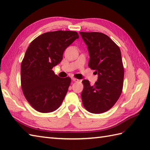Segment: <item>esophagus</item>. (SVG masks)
Listing matches in <instances>:
<instances>
[{"mask_svg": "<svg viewBox=\"0 0 150 150\" xmlns=\"http://www.w3.org/2000/svg\"><path fill=\"white\" fill-rule=\"evenodd\" d=\"M71 80H72L73 81H74V82H78V81H79V79H76V78H74V77H72V78H71Z\"/></svg>", "mask_w": 150, "mask_h": 150, "instance_id": "esophagus-1", "label": "esophagus"}]
</instances>
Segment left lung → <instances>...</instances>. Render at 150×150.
I'll return each mask as SVG.
<instances>
[{
    "mask_svg": "<svg viewBox=\"0 0 150 150\" xmlns=\"http://www.w3.org/2000/svg\"><path fill=\"white\" fill-rule=\"evenodd\" d=\"M90 55L88 66L95 70L98 79L93 86L82 81V104L92 113L110 110L120 97L124 71L119 47L103 33L80 32Z\"/></svg>",
    "mask_w": 150,
    "mask_h": 150,
    "instance_id": "obj_1",
    "label": "left lung"
}]
</instances>
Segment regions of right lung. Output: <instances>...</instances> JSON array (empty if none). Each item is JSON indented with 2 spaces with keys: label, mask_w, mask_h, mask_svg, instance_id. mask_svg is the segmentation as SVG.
Returning a JSON list of instances; mask_svg holds the SVG:
<instances>
[{
  "label": "right lung",
  "mask_w": 150,
  "mask_h": 150,
  "mask_svg": "<svg viewBox=\"0 0 150 150\" xmlns=\"http://www.w3.org/2000/svg\"><path fill=\"white\" fill-rule=\"evenodd\" d=\"M78 38L76 31H50L37 37L28 46L21 63V87L37 111L50 113L61 105L71 79L59 77L52 68L61 62L64 50Z\"/></svg>",
  "instance_id": "add662e5"
}]
</instances>
